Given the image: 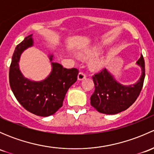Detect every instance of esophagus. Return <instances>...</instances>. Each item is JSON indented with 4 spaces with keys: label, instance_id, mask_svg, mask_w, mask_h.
Masks as SVG:
<instances>
[{
    "label": "esophagus",
    "instance_id": "esophagus-1",
    "mask_svg": "<svg viewBox=\"0 0 154 154\" xmlns=\"http://www.w3.org/2000/svg\"><path fill=\"white\" fill-rule=\"evenodd\" d=\"M86 77V73H84V72H80L79 73V74H78V80H83V79H85Z\"/></svg>",
    "mask_w": 154,
    "mask_h": 154
}]
</instances>
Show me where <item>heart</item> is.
Here are the masks:
<instances>
[{
  "mask_svg": "<svg viewBox=\"0 0 154 154\" xmlns=\"http://www.w3.org/2000/svg\"><path fill=\"white\" fill-rule=\"evenodd\" d=\"M99 53V49L97 48H91L89 49L86 50L83 55L86 57H93L94 56L97 55ZM103 57H96L94 60H91V66L94 68H98L101 67L103 64Z\"/></svg>",
  "mask_w": 154,
  "mask_h": 154,
  "instance_id": "heart-1",
  "label": "heart"
}]
</instances>
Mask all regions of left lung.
<instances>
[{"mask_svg":"<svg viewBox=\"0 0 154 154\" xmlns=\"http://www.w3.org/2000/svg\"><path fill=\"white\" fill-rule=\"evenodd\" d=\"M142 67V74L137 83L122 86L103 68L92 76L94 83V93L91 96V105L100 113L115 115L128 109L136 100L143 87L145 67L143 56L137 61Z\"/></svg>","mask_w":154,"mask_h":154,"instance_id":"obj_1","label":"left lung"}]
</instances>
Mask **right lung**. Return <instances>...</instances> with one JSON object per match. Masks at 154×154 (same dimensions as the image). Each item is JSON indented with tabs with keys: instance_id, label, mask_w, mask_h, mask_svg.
Masks as SVG:
<instances>
[{
	"instance_id": "1",
	"label": "right lung",
	"mask_w": 154,
	"mask_h": 154,
	"mask_svg": "<svg viewBox=\"0 0 154 154\" xmlns=\"http://www.w3.org/2000/svg\"><path fill=\"white\" fill-rule=\"evenodd\" d=\"M32 45V35L26 37L15 48L10 67V85L17 100L26 110L38 116L54 114L63 106L68 88L77 80V68H66L57 63H52V72L42 82L24 78L18 68L21 53ZM53 56L50 60H52Z\"/></svg>"
}]
</instances>
